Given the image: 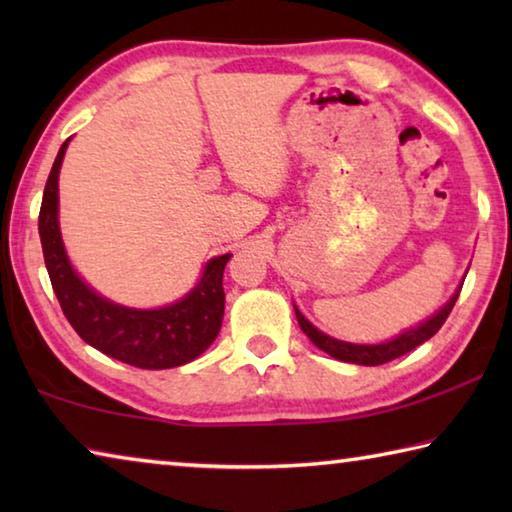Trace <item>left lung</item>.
<instances>
[{"label":"left lung","mask_w":512,"mask_h":512,"mask_svg":"<svg viewBox=\"0 0 512 512\" xmlns=\"http://www.w3.org/2000/svg\"><path fill=\"white\" fill-rule=\"evenodd\" d=\"M456 300H458V293H454V298L449 300L436 316H431L429 320H424L422 325L400 334L397 339L388 341V343H379V345H357V343L336 341V339H332V336L323 334L320 329L311 325L298 309H296V318H298L302 332L309 336V341L314 343L316 348L327 352L329 357L345 361V363H359V366H381V363H388V361H393L397 357H402V354L415 350L424 341H429L431 336L436 334L440 327H443L447 316L452 314Z\"/></svg>","instance_id":"1"}]
</instances>
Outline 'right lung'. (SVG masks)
<instances>
[{"instance_id":"obj_1","label":"right lung","mask_w":512,"mask_h":512,"mask_svg":"<svg viewBox=\"0 0 512 512\" xmlns=\"http://www.w3.org/2000/svg\"><path fill=\"white\" fill-rule=\"evenodd\" d=\"M67 142L60 146L49 171L38 230L51 287L69 325L92 348L128 366L162 370L194 361L210 348L221 329L225 307L223 268L232 255L210 259L198 287L176 305L128 309L97 296L74 273L58 230V171Z\"/></svg>"}]
</instances>
